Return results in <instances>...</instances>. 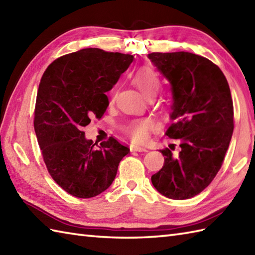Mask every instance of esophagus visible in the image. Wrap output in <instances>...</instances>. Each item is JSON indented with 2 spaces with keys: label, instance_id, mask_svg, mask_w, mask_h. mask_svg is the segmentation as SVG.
<instances>
[{
  "label": "esophagus",
  "instance_id": "1",
  "mask_svg": "<svg viewBox=\"0 0 255 255\" xmlns=\"http://www.w3.org/2000/svg\"><path fill=\"white\" fill-rule=\"evenodd\" d=\"M131 151H138V152H147L148 149L141 147V145H131Z\"/></svg>",
  "mask_w": 255,
  "mask_h": 255
}]
</instances>
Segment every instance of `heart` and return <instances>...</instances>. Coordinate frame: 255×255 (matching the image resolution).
<instances>
[{
    "mask_svg": "<svg viewBox=\"0 0 255 255\" xmlns=\"http://www.w3.org/2000/svg\"><path fill=\"white\" fill-rule=\"evenodd\" d=\"M133 83L141 91V93L148 97L156 94L160 88V81L158 75L150 68H142L134 74ZM154 128V123L151 119H142V121L133 122L129 125L128 132L134 141L142 142L148 139L149 132Z\"/></svg>",
    "mask_w": 255,
    "mask_h": 255,
    "instance_id": "b5f03b06",
    "label": "heart"
}]
</instances>
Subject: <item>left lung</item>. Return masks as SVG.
I'll return each mask as SVG.
<instances>
[{"mask_svg":"<svg viewBox=\"0 0 255 255\" xmlns=\"http://www.w3.org/2000/svg\"><path fill=\"white\" fill-rule=\"evenodd\" d=\"M148 58L169 81L172 124L165 134L180 139V152L166 148L162 169L151 176L156 191L187 199L207 187L223 164L234 132V104L223 71L195 53L152 52Z\"/></svg>","mask_w":255,"mask_h":255,"instance_id":"obj_1","label":"left lung"}]
</instances>
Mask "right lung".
Wrapping results in <instances>:
<instances>
[{
    "label": "right lung",
    "instance_id": "1",
    "mask_svg": "<svg viewBox=\"0 0 255 255\" xmlns=\"http://www.w3.org/2000/svg\"><path fill=\"white\" fill-rule=\"evenodd\" d=\"M133 56L85 48L53 61L38 89L34 126L51 177L72 196L91 198L112 185L129 149L110 138L95 148L82 128L101 118Z\"/></svg>",
    "mask_w": 255,
    "mask_h": 255
}]
</instances>
